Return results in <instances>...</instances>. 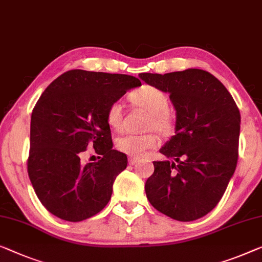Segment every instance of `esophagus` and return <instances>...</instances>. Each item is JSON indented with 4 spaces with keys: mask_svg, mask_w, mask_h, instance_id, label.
I'll use <instances>...</instances> for the list:
<instances>
[{
    "mask_svg": "<svg viewBox=\"0 0 262 262\" xmlns=\"http://www.w3.org/2000/svg\"><path fill=\"white\" fill-rule=\"evenodd\" d=\"M140 161V160L138 158H134V156H129L128 158V162H129V165H135V163H138Z\"/></svg>",
    "mask_w": 262,
    "mask_h": 262,
    "instance_id": "1",
    "label": "esophagus"
}]
</instances>
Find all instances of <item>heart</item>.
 Listing matches in <instances>:
<instances>
[{"mask_svg":"<svg viewBox=\"0 0 262 262\" xmlns=\"http://www.w3.org/2000/svg\"><path fill=\"white\" fill-rule=\"evenodd\" d=\"M129 100L136 106L146 108L150 112V116L147 121V128L160 133H166L170 129L171 122L168 114L169 100L165 93L151 85H143L138 91L133 92ZM107 123L113 129L119 130L122 126L123 107L119 101H114L109 104L106 112ZM158 136L153 133L143 134H124L116 140V148L129 156L139 158L147 150L158 146Z\"/></svg>","mask_w":262,"mask_h":262,"instance_id":"b5f03b06","label":"heart"}]
</instances>
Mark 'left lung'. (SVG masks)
<instances>
[{"label": "left lung", "instance_id": "obj_1", "mask_svg": "<svg viewBox=\"0 0 262 262\" xmlns=\"http://www.w3.org/2000/svg\"><path fill=\"white\" fill-rule=\"evenodd\" d=\"M139 76L169 93L177 109L175 135L160 153L177 163L153 162L154 173L144 186L148 200L174 220H196L219 204L235 171L239 108L225 85L206 70Z\"/></svg>", "mask_w": 262, "mask_h": 262}]
</instances>
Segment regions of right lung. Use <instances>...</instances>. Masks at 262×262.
Here are the masks:
<instances>
[{
    "label": "right lung",
    "mask_w": 262,
    "mask_h": 262,
    "mask_svg": "<svg viewBox=\"0 0 262 262\" xmlns=\"http://www.w3.org/2000/svg\"><path fill=\"white\" fill-rule=\"evenodd\" d=\"M141 81L124 74L68 70L35 104L30 120L28 175L38 200L62 220L77 222L101 212L113 183L127 167V155L113 149L106 112ZM94 147L99 159L83 165Z\"/></svg>",
    "instance_id": "obj_1"
}]
</instances>
